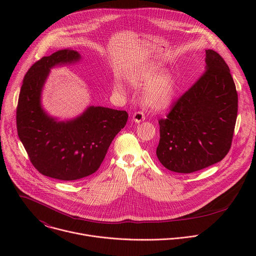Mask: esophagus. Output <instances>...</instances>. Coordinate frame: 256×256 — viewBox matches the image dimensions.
<instances>
[{"label":"esophagus","instance_id":"34e87169","mask_svg":"<svg viewBox=\"0 0 256 256\" xmlns=\"http://www.w3.org/2000/svg\"><path fill=\"white\" fill-rule=\"evenodd\" d=\"M132 120L136 124H140V122L144 120V114L142 112H136L132 116Z\"/></svg>","mask_w":256,"mask_h":256}]
</instances>
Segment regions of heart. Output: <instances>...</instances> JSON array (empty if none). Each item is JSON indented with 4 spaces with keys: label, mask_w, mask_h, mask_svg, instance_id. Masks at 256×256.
Segmentation results:
<instances>
[{
    "label": "heart",
    "mask_w": 256,
    "mask_h": 256,
    "mask_svg": "<svg viewBox=\"0 0 256 256\" xmlns=\"http://www.w3.org/2000/svg\"><path fill=\"white\" fill-rule=\"evenodd\" d=\"M159 64H151L138 72L132 78L134 86L144 87L142 92L144 103L156 112H162L171 106L174 102L177 91L178 81L172 72H163ZM116 89L124 91L120 83H116Z\"/></svg>",
    "instance_id": "obj_1"
}]
</instances>
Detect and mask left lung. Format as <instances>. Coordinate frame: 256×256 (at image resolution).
Segmentation results:
<instances>
[{
    "label": "left lung",
    "mask_w": 256,
    "mask_h": 256,
    "mask_svg": "<svg viewBox=\"0 0 256 256\" xmlns=\"http://www.w3.org/2000/svg\"><path fill=\"white\" fill-rule=\"evenodd\" d=\"M237 112L230 68L220 54L206 50L204 74L159 120V161L177 173H192L220 162L231 148Z\"/></svg>",
    "instance_id": "1"
}]
</instances>
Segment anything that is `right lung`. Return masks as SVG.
Instances as JSON below:
<instances>
[{
	"label": "right lung",
	"mask_w": 256,
	"mask_h": 256,
	"mask_svg": "<svg viewBox=\"0 0 256 256\" xmlns=\"http://www.w3.org/2000/svg\"><path fill=\"white\" fill-rule=\"evenodd\" d=\"M81 54L62 50L36 62L26 72L16 112L17 132L32 165L42 174L64 181L96 172L128 114L102 106H89L79 116L60 122L42 105V92L50 68L77 62Z\"/></svg>",
	"instance_id": "1"
}]
</instances>
